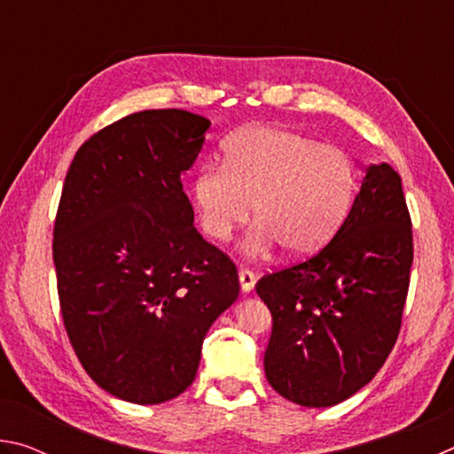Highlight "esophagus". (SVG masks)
Wrapping results in <instances>:
<instances>
[{
  "instance_id": "esophagus-1",
  "label": "esophagus",
  "mask_w": 454,
  "mask_h": 454,
  "mask_svg": "<svg viewBox=\"0 0 454 454\" xmlns=\"http://www.w3.org/2000/svg\"><path fill=\"white\" fill-rule=\"evenodd\" d=\"M238 278H240V288H242L244 294H248V292H252V288H254L256 274L248 270V268H242V270L238 272Z\"/></svg>"
}]
</instances>
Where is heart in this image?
Instances as JSON below:
<instances>
[{
    "mask_svg": "<svg viewBox=\"0 0 454 454\" xmlns=\"http://www.w3.org/2000/svg\"><path fill=\"white\" fill-rule=\"evenodd\" d=\"M356 192V168L333 144L276 126H248L224 142L222 168H202L188 186L198 226L226 242L254 218L244 242L248 256L280 246L288 258H306L333 240Z\"/></svg>",
    "mask_w": 454,
    "mask_h": 454,
    "instance_id": "1",
    "label": "heart"
}]
</instances>
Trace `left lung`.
Masks as SVG:
<instances>
[{"label":"left lung","mask_w":454,"mask_h":454,"mask_svg":"<svg viewBox=\"0 0 454 454\" xmlns=\"http://www.w3.org/2000/svg\"><path fill=\"white\" fill-rule=\"evenodd\" d=\"M363 186L317 256L256 284L272 312L264 372L288 401L322 409L366 387L393 350L409 292L412 230L403 180L363 166Z\"/></svg>","instance_id":"obj_1"}]
</instances>
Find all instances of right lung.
Masks as SVG:
<instances>
[{"label": "right lung", "mask_w": 454, "mask_h": 454, "mask_svg": "<svg viewBox=\"0 0 454 454\" xmlns=\"http://www.w3.org/2000/svg\"><path fill=\"white\" fill-rule=\"evenodd\" d=\"M208 128L184 110L129 114L91 136L66 176L53 228L61 317L91 380L121 401L182 395L240 294L182 190Z\"/></svg>", "instance_id": "add662e5"}]
</instances>
